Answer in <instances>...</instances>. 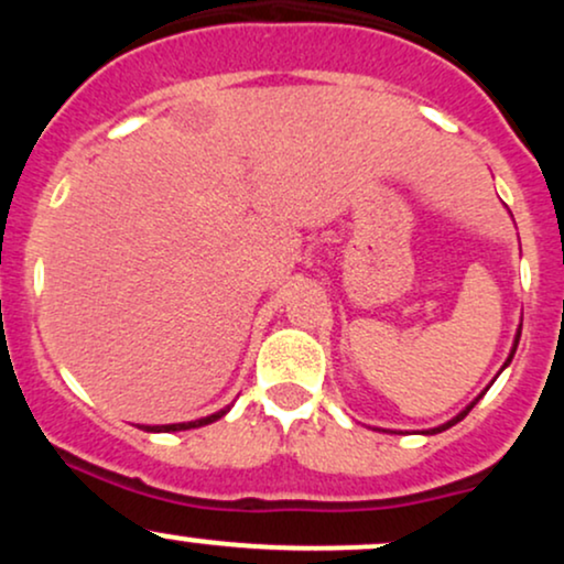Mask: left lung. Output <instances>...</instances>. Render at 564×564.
<instances>
[{"label": "left lung", "mask_w": 564, "mask_h": 564, "mask_svg": "<svg viewBox=\"0 0 564 564\" xmlns=\"http://www.w3.org/2000/svg\"><path fill=\"white\" fill-rule=\"evenodd\" d=\"M517 345H520V332H517V339H514V347H511V355H509V360L514 358V349H517ZM509 360H507V364H509ZM477 400H480V398H477ZM477 400H475V403H477ZM475 403H471V405L467 408V411H462V413H458L456 419H451L448 424H443V426H437V430H432V435H435V432H443V430H448V426H453V424H456V422H462V419L467 416V413L471 411V408H475Z\"/></svg>", "instance_id": "8db88e82"}]
</instances>
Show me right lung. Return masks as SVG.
I'll list each match as a JSON object with an SVG mask.
<instances>
[{"label":"right lung","instance_id":"right-lung-1","mask_svg":"<svg viewBox=\"0 0 564 564\" xmlns=\"http://www.w3.org/2000/svg\"><path fill=\"white\" fill-rule=\"evenodd\" d=\"M225 413H228V408H225V411H219V413H212V416H206V419H198V422H187V424H164V426H145L148 432H180V430H196V426H204V424H212V422H217L219 416H225Z\"/></svg>","mask_w":564,"mask_h":564}]
</instances>
